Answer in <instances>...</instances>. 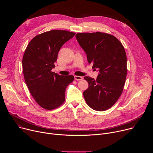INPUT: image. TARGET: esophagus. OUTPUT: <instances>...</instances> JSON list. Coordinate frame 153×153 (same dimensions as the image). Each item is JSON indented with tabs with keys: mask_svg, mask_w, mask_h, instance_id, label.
<instances>
[{
	"mask_svg": "<svg viewBox=\"0 0 153 153\" xmlns=\"http://www.w3.org/2000/svg\"><path fill=\"white\" fill-rule=\"evenodd\" d=\"M74 79L76 80H82V77L79 76H74Z\"/></svg>",
	"mask_w": 153,
	"mask_h": 153,
	"instance_id": "1",
	"label": "esophagus"
}]
</instances>
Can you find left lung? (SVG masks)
Instances as JSON below:
<instances>
[{
    "label": "left lung",
    "mask_w": 153,
    "mask_h": 153,
    "mask_svg": "<svg viewBox=\"0 0 153 153\" xmlns=\"http://www.w3.org/2000/svg\"><path fill=\"white\" fill-rule=\"evenodd\" d=\"M76 37L88 63L99 72L96 80L84 77L88 83L83 93L85 100L93 110L105 111L117 101L123 90L127 73L124 47L116 37L107 33H79Z\"/></svg>",
    "instance_id": "obj_1"
}]
</instances>
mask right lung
Instances as JSON below:
<instances>
[{
  "label": "right lung",
  "instance_id": "1",
  "mask_svg": "<svg viewBox=\"0 0 153 153\" xmlns=\"http://www.w3.org/2000/svg\"><path fill=\"white\" fill-rule=\"evenodd\" d=\"M75 33L51 30L35 36L28 43L22 59L24 79L35 101L43 108L51 110L65 99V90L73 76H60L52 72L58 53Z\"/></svg>",
  "mask_w": 153,
  "mask_h": 153
}]
</instances>
